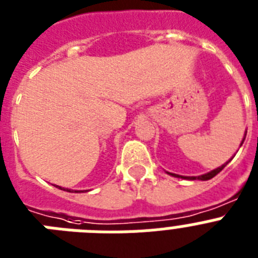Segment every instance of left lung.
Listing matches in <instances>:
<instances>
[{
    "label": "left lung",
    "instance_id": "obj_1",
    "mask_svg": "<svg viewBox=\"0 0 258 258\" xmlns=\"http://www.w3.org/2000/svg\"><path fill=\"white\" fill-rule=\"evenodd\" d=\"M245 135H246V134H245ZM243 142H244V140H243ZM228 162L229 161H227L224 165L219 166L218 169H214V170H211L210 173H206V174H202V176H198V177H183V176H178V174H173V173H169V174H172V176H174V177H178V178L181 177V178H186V179H197V178H198V179H201V181H207V179H211L213 177H215L219 172H222L223 168H224V166H226Z\"/></svg>",
    "mask_w": 258,
    "mask_h": 258
}]
</instances>
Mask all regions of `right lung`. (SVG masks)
I'll return each instance as SVG.
<instances>
[{"mask_svg":"<svg viewBox=\"0 0 258 258\" xmlns=\"http://www.w3.org/2000/svg\"><path fill=\"white\" fill-rule=\"evenodd\" d=\"M56 187H59V189H61V190H67V191H71V190H68V189H62V187H60V186H56Z\"/></svg>","mask_w":258,"mask_h":258,"instance_id":"obj_1","label":"right lung"}]
</instances>
